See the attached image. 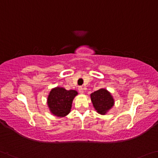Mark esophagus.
<instances>
[{
  "label": "esophagus",
  "mask_w": 158,
  "mask_h": 158,
  "mask_svg": "<svg viewBox=\"0 0 158 158\" xmlns=\"http://www.w3.org/2000/svg\"><path fill=\"white\" fill-rule=\"evenodd\" d=\"M79 92L80 93V94H83L84 93V88L82 86H80L79 87Z\"/></svg>",
  "instance_id": "esophagus-1"
}]
</instances>
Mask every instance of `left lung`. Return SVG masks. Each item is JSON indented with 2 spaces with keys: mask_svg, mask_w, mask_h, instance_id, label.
<instances>
[{
  "mask_svg": "<svg viewBox=\"0 0 158 158\" xmlns=\"http://www.w3.org/2000/svg\"><path fill=\"white\" fill-rule=\"evenodd\" d=\"M94 107L100 114H105L114 105V100L106 89H99L91 94Z\"/></svg>",
  "mask_w": 158,
  "mask_h": 158,
  "instance_id": "8db88e82",
  "label": "left lung"
}]
</instances>
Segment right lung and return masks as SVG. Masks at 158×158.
I'll return each instance as SVG.
<instances>
[{"mask_svg":"<svg viewBox=\"0 0 158 158\" xmlns=\"http://www.w3.org/2000/svg\"><path fill=\"white\" fill-rule=\"evenodd\" d=\"M77 95L74 90H67L57 87L51 90L48 98L50 110L57 117H64L68 114L72 107V101Z\"/></svg>","mask_w":158,"mask_h":158,"instance_id":"add662e5","label":"right lung"}]
</instances>
